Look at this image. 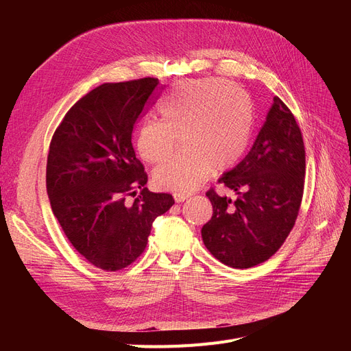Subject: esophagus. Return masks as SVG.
Returning <instances> with one entry per match:
<instances>
[{
	"instance_id": "esophagus-1",
	"label": "esophagus",
	"mask_w": 351,
	"mask_h": 351,
	"mask_svg": "<svg viewBox=\"0 0 351 351\" xmlns=\"http://www.w3.org/2000/svg\"><path fill=\"white\" fill-rule=\"evenodd\" d=\"M188 197H189V195H185V193H173V199H175L176 204H180V202H185Z\"/></svg>"
}]
</instances>
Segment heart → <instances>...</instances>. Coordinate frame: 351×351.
Wrapping results in <instances>:
<instances>
[{"mask_svg": "<svg viewBox=\"0 0 351 351\" xmlns=\"http://www.w3.org/2000/svg\"><path fill=\"white\" fill-rule=\"evenodd\" d=\"M162 123L146 121L136 136V149L149 163H162L182 142L186 154L155 171L159 189L189 193L209 172H225L241 160L253 131V104L241 88L217 78L183 81L160 106Z\"/></svg>", "mask_w": 351, "mask_h": 351, "instance_id": "obj_1", "label": "heart"}]
</instances>
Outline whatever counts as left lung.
Segmentation results:
<instances>
[{"mask_svg":"<svg viewBox=\"0 0 351 351\" xmlns=\"http://www.w3.org/2000/svg\"><path fill=\"white\" fill-rule=\"evenodd\" d=\"M306 151L300 128L279 98L250 152L217 182L237 193L232 200L206 192L213 215L202 228L206 249L233 269L266 262L285 243L300 210Z\"/></svg>","mask_w":351,"mask_h":351,"instance_id":"obj_1","label":"left lung"}]
</instances>
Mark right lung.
I'll list each match as a JSON object with an SVG mask.
<instances>
[{
  "label": "right lung",
  "instance_id": "right-lung-1",
  "mask_svg": "<svg viewBox=\"0 0 351 351\" xmlns=\"http://www.w3.org/2000/svg\"><path fill=\"white\" fill-rule=\"evenodd\" d=\"M160 89L149 77L92 89L65 114L49 143L51 209L73 249L106 271L134 263L154 220L175 204L172 195L145 188L147 175L132 146L134 128Z\"/></svg>",
  "mask_w": 351,
  "mask_h": 351
}]
</instances>
